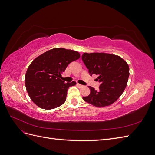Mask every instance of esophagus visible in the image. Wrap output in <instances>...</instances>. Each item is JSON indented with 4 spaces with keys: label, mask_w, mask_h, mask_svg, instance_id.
<instances>
[{
    "label": "esophagus",
    "mask_w": 155,
    "mask_h": 155,
    "mask_svg": "<svg viewBox=\"0 0 155 155\" xmlns=\"http://www.w3.org/2000/svg\"><path fill=\"white\" fill-rule=\"evenodd\" d=\"M77 85H78L79 88H81V87H83V85H80V84H79V83H78V84H77Z\"/></svg>",
    "instance_id": "obj_1"
}]
</instances>
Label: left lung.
Returning a JSON list of instances; mask_svg holds the SVG:
<instances>
[{
  "mask_svg": "<svg viewBox=\"0 0 155 155\" xmlns=\"http://www.w3.org/2000/svg\"><path fill=\"white\" fill-rule=\"evenodd\" d=\"M82 60L88 72L97 75L99 90L89 86L91 94L83 100L97 107L112 105L122 94L129 76V67L120 56L107 53H84Z\"/></svg>",
  "mask_w": 155,
  "mask_h": 155,
  "instance_id": "obj_1",
  "label": "left lung"
}]
</instances>
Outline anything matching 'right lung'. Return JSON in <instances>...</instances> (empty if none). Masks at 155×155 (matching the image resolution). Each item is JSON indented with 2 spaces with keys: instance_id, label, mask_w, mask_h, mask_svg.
<instances>
[{
  "instance_id": "right-lung-1",
  "label": "right lung",
  "mask_w": 155,
  "mask_h": 155,
  "mask_svg": "<svg viewBox=\"0 0 155 155\" xmlns=\"http://www.w3.org/2000/svg\"><path fill=\"white\" fill-rule=\"evenodd\" d=\"M79 58L76 51L55 48L33 61L26 72L25 85L30 99L37 106L50 110L64 104L68 88L76 83H65L61 78V73Z\"/></svg>"
}]
</instances>
